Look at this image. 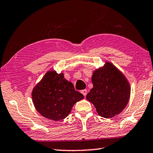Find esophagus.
<instances>
[{
  "label": "esophagus",
  "mask_w": 153,
  "mask_h": 153,
  "mask_svg": "<svg viewBox=\"0 0 153 153\" xmlns=\"http://www.w3.org/2000/svg\"><path fill=\"white\" fill-rule=\"evenodd\" d=\"M81 93L82 94H83L84 96H86L87 94V91L86 90H82V91H81Z\"/></svg>",
  "instance_id": "1"
}]
</instances>
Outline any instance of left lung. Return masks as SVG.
Here are the masks:
<instances>
[{
  "instance_id": "8db88e82",
  "label": "left lung",
  "mask_w": 153,
  "mask_h": 153,
  "mask_svg": "<svg viewBox=\"0 0 153 153\" xmlns=\"http://www.w3.org/2000/svg\"><path fill=\"white\" fill-rule=\"evenodd\" d=\"M93 88L86 99L93 104L101 117L110 118L127 106L131 88L125 75L110 62L94 70L92 76Z\"/></svg>"
}]
</instances>
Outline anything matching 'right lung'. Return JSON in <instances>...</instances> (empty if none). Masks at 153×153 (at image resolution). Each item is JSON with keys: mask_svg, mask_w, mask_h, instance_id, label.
I'll return each mask as SVG.
<instances>
[{"mask_svg": "<svg viewBox=\"0 0 153 153\" xmlns=\"http://www.w3.org/2000/svg\"><path fill=\"white\" fill-rule=\"evenodd\" d=\"M32 99L35 108L41 115L50 120L65 119L75 103L84 95L75 90L71 82L64 78V74L48 71L33 88Z\"/></svg>", "mask_w": 153, "mask_h": 153, "instance_id": "add662e5", "label": "right lung"}]
</instances>
